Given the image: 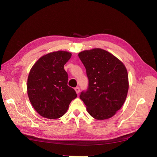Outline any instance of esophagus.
<instances>
[{
	"instance_id": "1",
	"label": "esophagus",
	"mask_w": 157,
	"mask_h": 157,
	"mask_svg": "<svg viewBox=\"0 0 157 157\" xmlns=\"http://www.w3.org/2000/svg\"><path fill=\"white\" fill-rule=\"evenodd\" d=\"M75 91H76V92L77 94H79V91H80V89H79V87H76V88H75Z\"/></svg>"
}]
</instances>
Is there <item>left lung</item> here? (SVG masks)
Here are the masks:
<instances>
[{"mask_svg": "<svg viewBox=\"0 0 157 157\" xmlns=\"http://www.w3.org/2000/svg\"><path fill=\"white\" fill-rule=\"evenodd\" d=\"M78 56L86 70L88 88L79 97L94 118H111L121 108L129 82L124 64L110 52L100 48L85 50Z\"/></svg>", "mask_w": 157, "mask_h": 157, "instance_id": "1", "label": "left lung"}]
</instances>
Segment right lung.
Instances as JSON below:
<instances>
[{
	"label": "right lung",
	"mask_w": 157,
	"mask_h": 157,
	"mask_svg": "<svg viewBox=\"0 0 157 157\" xmlns=\"http://www.w3.org/2000/svg\"><path fill=\"white\" fill-rule=\"evenodd\" d=\"M71 55L64 51L48 53L31 69L27 94L32 106L42 117L57 119L63 117L71 101L77 97L75 90L67 86L68 75L64 69Z\"/></svg>",
	"instance_id": "obj_1"
}]
</instances>
